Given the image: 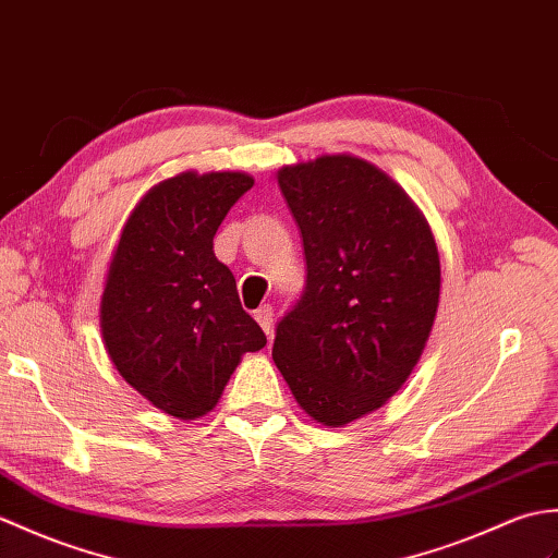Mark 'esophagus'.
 I'll use <instances>...</instances> for the list:
<instances>
[{
  "label": "esophagus",
  "mask_w": 558,
  "mask_h": 558,
  "mask_svg": "<svg viewBox=\"0 0 558 558\" xmlns=\"http://www.w3.org/2000/svg\"><path fill=\"white\" fill-rule=\"evenodd\" d=\"M271 317H275V313H271V307L269 305H263V307H257L255 311V319H257V325L263 327V331L267 333H271Z\"/></svg>",
  "instance_id": "esophagus-1"
}]
</instances>
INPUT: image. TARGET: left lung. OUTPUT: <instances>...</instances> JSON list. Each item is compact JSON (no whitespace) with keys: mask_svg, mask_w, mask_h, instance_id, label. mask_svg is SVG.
<instances>
[{"mask_svg":"<svg viewBox=\"0 0 558 558\" xmlns=\"http://www.w3.org/2000/svg\"><path fill=\"white\" fill-rule=\"evenodd\" d=\"M277 179L307 279L271 357L303 411L341 427L387 403L423 355L441 289L437 243L401 185L361 157L322 155Z\"/></svg>","mask_w":558,"mask_h":558,"instance_id":"left-lung-1","label":"left lung"}]
</instances>
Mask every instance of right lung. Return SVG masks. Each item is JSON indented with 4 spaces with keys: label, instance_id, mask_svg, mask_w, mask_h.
Segmentation results:
<instances>
[{
    "label": "right lung",
    "instance_id": "right-lung-1",
    "mask_svg": "<svg viewBox=\"0 0 558 558\" xmlns=\"http://www.w3.org/2000/svg\"><path fill=\"white\" fill-rule=\"evenodd\" d=\"M253 183L243 171H183L157 183L111 255L105 349L135 391L179 420L213 411L241 355L267 343L213 251L219 225Z\"/></svg>",
    "mask_w": 558,
    "mask_h": 558
}]
</instances>
